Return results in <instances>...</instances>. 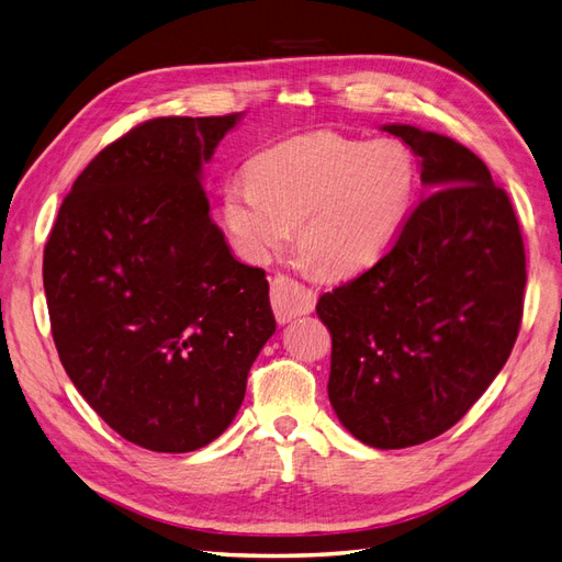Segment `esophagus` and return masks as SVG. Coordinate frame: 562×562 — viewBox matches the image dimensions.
I'll list each match as a JSON object with an SVG mask.
<instances>
[{"label": "esophagus", "mask_w": 562, "mask_h": 562, "mask_svg": "<svg viewBox=\"0 0 562 562\" xmlns=\"http://www.w3.org/2000/svg\"><path fill=\"white\" fill-rule=\"evenodd\" d=\"M316 293L312 288L302 285L288 277H277L271 281V307L279 323H288L297 316L314 312Z\"/></svg>", "instance_id": "1"}]
</instances>
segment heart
Returning a JSON list of instances; mask_svg holds the SVG:
<instances>
[{
  "label": "heart",
  "instance_id": "obj_1",
  "mask_svg": "<svg viewBox=\"0 0 562 562\" xmlns=\"http://www.w3.org/2000/svg\"><path fill=\"white\" fill-rule=\"evenodd\" d=\"M417 190V159L401 140H356L316 131L262 149L246 178L223 187L236 248L265 262L293 234L321 274H349L396 239Z\"/></svg>",
  "mask_w": 562,
  "mask_h": 562
}]
</instances>
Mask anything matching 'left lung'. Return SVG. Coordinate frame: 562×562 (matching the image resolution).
Returning <instances> with one entry per match:
<instances>
[{
    "instance_id": "obj_1",
    "label": "left lung",
    "mask_w": 562,
    "mask_h": 562,
    "mask_svg": "<svg viewBox=\"0 0 562 562\" xmlns=\"http://www.w3.org/2000/svg\"><path fill=\"white\" fill-rule=\"evenodd\" d=\"M419 157L427 192L391 250L321 295L333 337L328 398L361 443H427L462 419L512 353L525 248L508 194L446 135L389 124Z\"/></svg>"
}]
</instances>
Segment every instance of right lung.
I'll list each match as a JSON object with an SVG mask.
<instances>
[{
	"label": "right lung",
	"instance_id": "obj_1",
	"mask_svg": "<svg viewBox=\"0 0 562 562\" xmlns=\"http://www.w3.org/2000/svg\"><path fill=\"white\" fill-rule=\"evenodd\" d=\"M159 116L83 168L44 248L60 363L131 443L209 446L236 417L277 321L265 269L232 255L213 223L203 164L239 122Z\"/></svg>",
	"mask_w": 562,
	"mask_h": 562
}]
</instances>
